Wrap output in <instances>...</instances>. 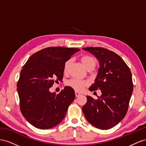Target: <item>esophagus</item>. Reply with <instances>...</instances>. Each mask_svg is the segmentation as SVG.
I'll use <instances>...</instances> for the list:
<instances>
[{
    "mask_svg": "<svg viewBox=\"0 0 146 146\" xmlns=\"http://www.w3.org/2000/svg\"><path fill=\"white\" fill-rule=\"evenodd\" d=\"M81 94H80V93H79L78 92H75V95H76V97H79V96H80Z\"/></svg>",
    "mask_w": 146,
    "mask_h": 146,
    "instance_id": "esophagus-1",
    "label": "esophagus"
}]
</instances>
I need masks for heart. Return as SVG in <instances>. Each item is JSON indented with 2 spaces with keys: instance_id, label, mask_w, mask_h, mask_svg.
<instances>
[{
  "instance_id": "b5f03b06",
  "label": "heart",
  "mask_w": 146,
  "mask_h": 146,
  "mask_svg": "<svg viewBox=\"0 0 146 146\" xmlns=\"http://www.w3.org/2000/svg\"><path fill=\"white\" fill-rule=\"evenodd\" d=\"M81 60L83 65L86 67V68H87L88 66L90 65L95 66V64H96V60H95V58L92 56H89V55H86V56H82L81 58ZM71 62H72L71 60L68 59L65 62L64 66V72H66V71L68 70V68L71 64ZM88 84H89L88 82L81 80H78V79H74V78L71 79L70 80H69L67 82V85L76 91L82 90L86 86H88Z\"/></svg>"
}]
</instances>
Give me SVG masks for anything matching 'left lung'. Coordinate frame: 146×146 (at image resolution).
<instances>
[{"label": "left lung", "mask_w": 146, "mask_h": 146, "mask_svg": "<svg viewBox=\"0 0 146 146\" xmlns=\"http://www.w3.org/2000/svg\"><path fill=\"white\" fill-rule=\"evenodd\" d=\"M97 58L100 67L90 91L101 90L97 100L87 96L82 107L87 120L101 130H108L118 124L128 110L133 90L131 71L117 54L103 48H82Z\"/></svg>", "instance_id": "8db88e82"}]
</instances>
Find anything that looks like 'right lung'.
<instances>
[{
  "label": "right lung",
  "instance_id": "1",
  "mask_svg": "<svg viewBox=\"0 0 146 146\" xmlns=\"http://www.w3.org/2000/svg\"><path fill=\"white\" fill-rule=\"evenodd\" d=\"M80 49L49 47L29 58L23 66L17 84L20 110L33 126L49 129L60 123L75 98L73 88L65 86L59 94L49 88L64 76L65 62Z\"/></svg>",
  "mask_w": 146,
  "mask_h": 146
}]
</instances>
